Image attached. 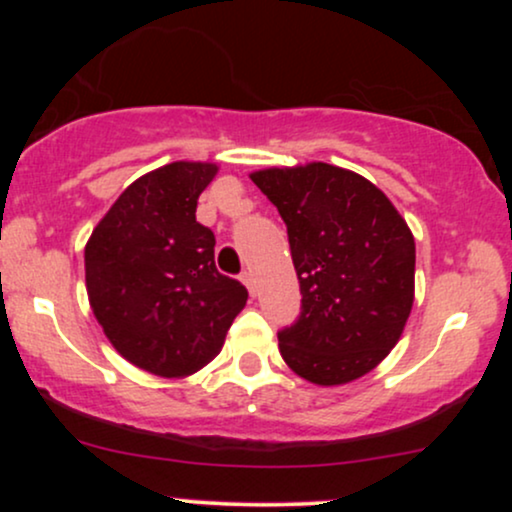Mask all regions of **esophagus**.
Masks as SVG:
<instances>
[{"label":"esophagus","instance_id":"obj_1","mask_svg":"<svg viewBox=\"0 0 512 512\" xmlns=\"http://www.w3.org/2000/svg\"><path fill=\"white\" fill-rule=\"evenodd\" d=\"M240 281H243V284L248 286L250 296H255V276H252V272H243V274H240Z\"/></svg>","mask_w":512,"mask_h":512}]
</instances>
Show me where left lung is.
Listing matches in <instances>:
<instances>
[{
	"instance_id": "obj_1",
	"label": "left lung",
	"mask_w": 512,
	"mask_h": 512,
	"mask_svg": "<svg viewBox=\"0 0 512 512\" xmlns=\"http://www.w3.org/2000/svg\"><path fill=\"white\" fill-rule=\"evenodd\" d=\"M250 178L286 223L301 284V315L279 332L284 361L315 385L370 373L399 342L414 305L407 221L373 182L330 163Z\"/></svg>"
}]
</instances>
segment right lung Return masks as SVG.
<instances>
[{
  "label": "right lung",
  "instance_id": "1",
  "mask_svg": "<svg viewBox=\"0 0 512 512\" xmlns=\"http://www.w3.org/2000/svg\"><path fill=\"white\" fill-rule=\"evenodd\" d=\"M216 170L175 161L142 175L84 250L88 301L105 337L129 363L161 378L207 366L248 301V289L216 269V238L195 216Z\"/></svg>",
  "mask_w": 512,
  "mask_h": 512
}]
</instances>
